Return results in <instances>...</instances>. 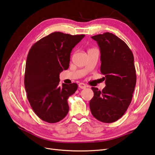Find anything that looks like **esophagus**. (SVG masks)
I'll use <instances>...</instances> for the list:
<instances>
[{
    "label": "esophagus",
    "mask_w": 155,
    "mask_h": 155,
    "mask_svg": "<svg viewBox=\"0 0 155 155\" xmlns=\"http://www.w3.org/2000/svg\"><path fill=\"white\" fill-rule=\"evenodd\" d=\"M78 87H79L80 88H82V89H84V88H87V86L85 84H84L83 83H81L78 84Z\"/></svg>",
    "instance_id": "34e87169"
}]
</instances>
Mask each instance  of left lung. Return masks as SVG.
Masks as SVG:
<instances>
[{
  "label": "left lung",
  "mask_w": 155,
  "mask_h": 155,
  "mask_svg": "<svg viewBox=\"0 0 155 155\" xmlns=\"http://www.w3.org/2000/svg\"><path fill=\"white\" fill-rule=\"evenodd\" d=\"M101 51V72L105 76L102 91L92 87L90 101L92 114L99 121L110 123L123 116L131 103L137 82L132 51L125 42L113 33L91 37Z\"/></svg>",
  "instance_id": "8db88e82"
}]
</instances>
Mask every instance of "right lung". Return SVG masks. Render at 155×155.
Masks as SVG:
<instances>
[{"mask_svg": "<svg viewBox=\"0 0 155 155\" xmlns=\"http://www.w3.org/2000/svg\"><path fill=\"white\" fill-rule=\"evenodd\" d=\"M54 32L32 46L27 58L25 87L27 98L37 116L55 123L67 116L68 98L77 91L76 83L59 85V74L67 70L71 52L84 37Z\"/></svg>", "mask_w": 155, "mask_h": 155, "instance_id": "1", "label": "right lung"}]
</instances>
